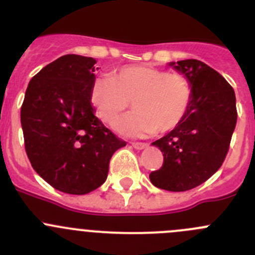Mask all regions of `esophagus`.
<instances>
[{
	"mask_svg": "<svg viewBox=\"0 0 255 255\" xmlns=\"http://www.w3.org/2000/svg\"><path fill=\"white\" fill-rule=\"evenodd\" d=\"M132 145H133V148H135V149H138V150H140V149L146 148V146H148V144H146V143H140V142H133Z\"/></svg>",
	"mask_w": 255,
	"mask_h": 255,
	"instance_id": "1",
	"label": "esophagus"
}]
</instances>
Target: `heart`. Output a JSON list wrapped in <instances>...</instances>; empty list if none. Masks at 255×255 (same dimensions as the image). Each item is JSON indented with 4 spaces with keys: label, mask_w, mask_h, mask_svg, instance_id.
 Segmentation results:
<instances>
[{
    "label": "heart",
    "mask_w": 255,
    "mask_h": 255,
    "mask_svg": "<svg viewBox=\"0 0 255 255\" xmlns=\"http://www.w3.org/2000/svg\"><path fill=\"white\" fill-rule=\"evenodd\" d=\"M90 100L97 117L110 126L134 101V112L121 118L116 129L127 137L142 138L181 125L191 105L192 86L181 74L146 65L125 66L115 76L95 80Z\"/></svg>",
    "instance_id": "heart-1"
}]
</instances>
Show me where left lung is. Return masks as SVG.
I'll return each mask as SVG.
<instances>
[{
    "label": "left lung",
    "instance_id": "left-lung-1",
    "mask_svg": "<svg viewBox=\"0 0 255 255\" xmlns=\"http://www.w3.org/2000/svg\"><path fill=\"white\" fill-rule=\"evenodd\" d=\"M190 81L192 100L181 125L151 144L164 156L149 179L168 191H186L210 179L225 161L237 123L233 87L196 59L170 63Z\"/></svg>",
    "mask_w": 255,
    "mask_h": 255
}]
</instances>
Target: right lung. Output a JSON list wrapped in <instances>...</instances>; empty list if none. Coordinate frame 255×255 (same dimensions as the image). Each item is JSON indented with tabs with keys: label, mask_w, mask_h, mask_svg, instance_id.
I'll return each instance as SVG.
<instances>
[{
	"label": "right lung",
	"mask_w": 255,
	"mask_h": 255,
	"mask_svg": "<svg viewBox=\"0 0 255 255\" xmlns=\"http://www.w3.org/2000/svg\"><path fill=\"white\" fill-rule=\"evenodd\" d=\"M96 60L68 54L29 81L20 107L25 153L54 189L85 195L107 179L110 160L125 140L95 116L90 100Z\"/></svg>",
	"instance_id": "add662e5"
}]
</instances>
